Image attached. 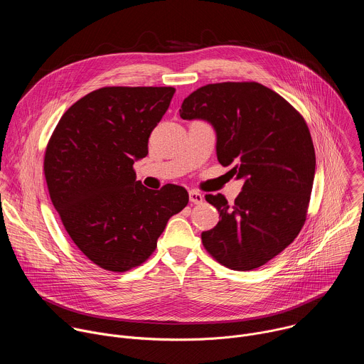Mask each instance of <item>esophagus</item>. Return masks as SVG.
Returning <instances> with one entry per match:
<instances>
[{"mask_svg":"<svg viewBox=\"0 0 364 364\" xmlns=\"http://www.w3.org/2000/svg\"><path fill=\"white\" fill-rule=\"evenodd\" d=\"M188 197H190V201L194 203V204H200V203H203V200H204L203 194L198 193L197 190H191V191L188 193Z\"/></svg>","mask_w":364,"mask_h":364,"instance_id":"obj_1","label":"esophagus"}]
</instances>
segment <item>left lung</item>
<instances>
[{"label": "left lung", "mask_w": 364, "mask_h": 364, "mask_svg": "<svg viewBox=\"0 0 364 364\" xmlns=\"http://www.w3.org/2000/svg\"><path fill=\"white\" fill-rule=\"evenodd\" d=\"M216 131V154L243 187L230 205L222 194L205 200L220 213L201 233L205 250L235 271L265 265L294 242L306 218L316 174V151L299 112L256 82L201 86L180 109Z\"/></svg>", "instance_id": "left-lung-1"}]
</instances>
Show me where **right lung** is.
Masks as SVG:
<instances>
[{
    "instance_id": "obj_1",
    "label": "right lung",
    "mask_w": 364,
    "mask_h": 364,
    "mask_svg": "<svg viewBox=\"0 0 364 364\" xmlns=\"http://www.w3.org/2000/svg\"><path fill=\"white\" fill-rule=\"evenodd\" d=\"M174 92L152 86L93 90L63 114L47 144L51 203L75 245L107 271L125 272L145 262L168 219L188 203L184 187L149 190L134 171Z\"/></svg>"
}]
</instances>
